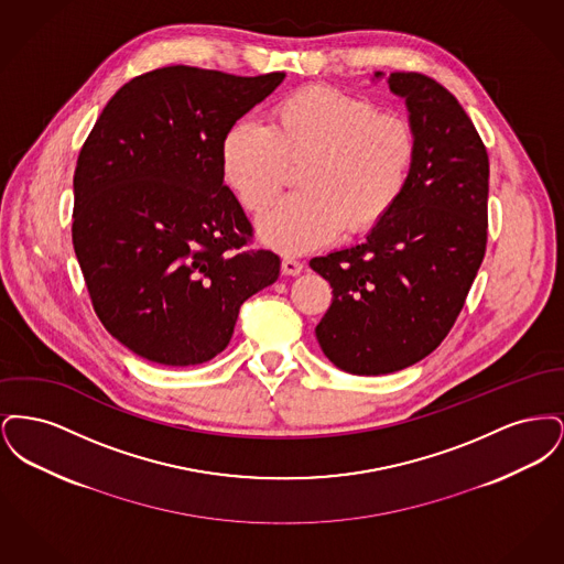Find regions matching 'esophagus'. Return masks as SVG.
<instances>
[{"instance_id": "esophagus-1", "label": "esophagus", "mask_w": 564, "mask_h": 564, "mask_svg": "<svg viewBox=\"0 0 564 564\" xmlns=\"http://www.w3.org/2000/svg\"><path fill=\"white\" fill-rule=\"evenodd\" d=\"M302 269H304V264H302L300 260H295V258H283V262H281V270H283V274H290V276L300 274Z\"/></svg>"}]
</instances>
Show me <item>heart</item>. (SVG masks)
<instances>
[{
	"instance_id": "obj_1",
	"label": "heart",
	"mask_w": 564,
	"mask_h": 564,
	"mask_svg": "<svg viewBox=\"0 0 564 564\" xmlns=\"http://www.w3.org/2000/svg\"><path fill=\"white\" fill-rule=\"evenodd\" d=\"M416 161V134L368 99L308 86L272 109V124L235 122L221 139L226 186L249 214L267 212L304 162L297 186L258 221L262 242L302 253L336 239L345 228L366 232L400 205Z\"/></svg>"
}]
</instances>
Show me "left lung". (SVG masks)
I'll return each instance as SVG.
<instances>
[{
	"mask_svg": "<svg viewBox=\"0 0 564 564\" xmlns=\"http://www.w3.org/2000/svg\"><path fill=\"white\" fill-rule=\"evenodd\" d=\"M387 84L416 134L408 189L361 245L311 260L334 294L315 327L319 347L357 376L391 375L437 349L486 251L488 154L474 122L423 74L395 72Z\"/></svg>",
	"mask_w": 564,
	"mask_h": 564,
	"instance_id": "obj_1",
	"label": "left lung"
}]
</instances>
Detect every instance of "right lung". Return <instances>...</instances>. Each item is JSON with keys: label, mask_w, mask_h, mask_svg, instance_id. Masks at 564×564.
Returning <instances> with one entry per match:
<instances>
[{"label": "right lung", "mask_w": 564, "mask_h": 564, "mask_svg": "<svg viewBox=\"0 0 564 564\" xmlns=\"http://www.w3.org/2000/svg\"><path fill=\"white\" fill-rule=\"evenodd\" d=\"M171 65L127 82L82 145L72 239L95 313L134 355L196 366L228 347L247 297L279 279L224 186L226 131L283 82Z\"/></svg>", "instance_id": "add662e5"}]
</instances>
